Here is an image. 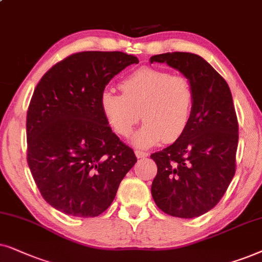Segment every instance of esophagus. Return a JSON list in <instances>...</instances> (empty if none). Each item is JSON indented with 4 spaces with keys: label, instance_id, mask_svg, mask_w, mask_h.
<instances>
[{
    "label": "esophagus",
    "instance_id": "esophagus-1",
    "mask_svg": "<svg viewBox=\"0 0 262 262\" xmlns=\"http://www.w3.org/2000/svg\"><path fill=\"white\" fill-rule=\"evenodd\" d=\"M135 155H137L138 158H146V157H148L147 152L140 151V149H137V151H135Z\"/></svg>",
    "mask_w": 262,
    "mask_h": 262
}]
</instances>
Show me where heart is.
Returning <instances> with one entry per match:
<instances>
[{
  "label": "heart",
  "instance_id": "heart-1",
  "mask_svg": "<svg viewBox=\"0 0 262 262\" xmlns=\"http://www.w3.org/2000/svg\"><path fill=\"white\" fill-rule=\"evenodd\" d=\"M120 90L122 95L104 91L99 100L107 125L118 137L132 134L140 114L145 124L133 137L138 147L170 144L186 133L194 107L193 86L186 76L142 67L125 76Z\"/></svg>",
  "mask_w": 262,
  "mask_h": 262
}]
</instances>
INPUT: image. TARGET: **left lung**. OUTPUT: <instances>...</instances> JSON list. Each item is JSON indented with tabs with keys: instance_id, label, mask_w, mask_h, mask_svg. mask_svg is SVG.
I'll list each match as a JSON object with an SVG mask.
<instances>
[{
	"instance_id": "left-lung-1",
	"label": "left lung",
	"mask_w": 262,
	"mask_h": 262,
	"mask_svg": "<svg viewBox=\"0 0 262 262\" xmlns=\"http://www.w3.org/2000/svg\"><path fill=\"white\" fill-rule=\"evenodd\" d=\"M193 86L194 107L186 133L169 147L151 155L158 167L151 193L164 213L195 218L212 210L236 171L238 122L229 85L204 60L190 52L155 55Z\"/></svg>"
}]
</instances>
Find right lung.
<instances>
[{"label": "right lung", "mask_w": 262, "mask_h": 262, "mask_svg": "<svg viewBox=\"0 0 262 262\" xmlns=\"http://www.w3.org/2000/svg\"><path fill=\"white\" fill-rule=\"evenodd\" d=\"M139 63L121 51L76 52L34 89L26 118L27 163L44 200L73 217H97L113 204L137 163L111 130L100 96L115 75Z\"/></svg>", "instance_id": "obj_1"}]
</instances>
